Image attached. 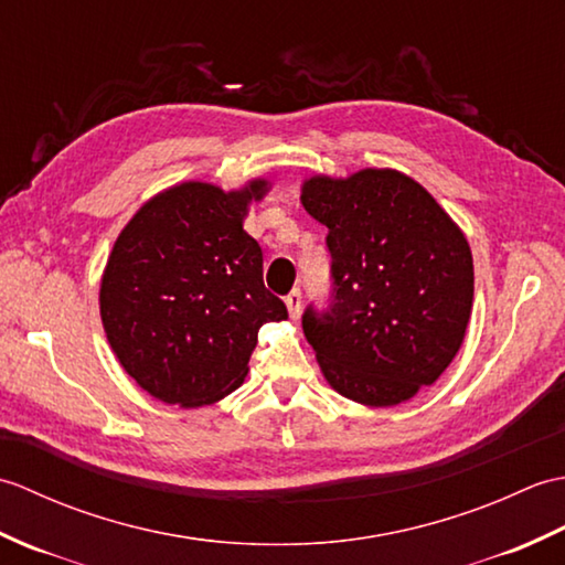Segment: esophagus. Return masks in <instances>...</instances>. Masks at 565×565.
Returning <instances> with one entry per match:
<instances>
[{"label":"esophagus","mask_w":565,"mask_h":565,"mask_svg":"<svg viewBox=\"0 0 565 565\" xmlns=\"http://www.w3.org/2000/svg\"><path fill=\"white\" fill-rule=\"evenodd\" d=\"M301 298H303V296H301V291H298V289H294L289 296L284 298V301H286V308H289V316H291L294 320H296L298 316H301V303H303Z\"/></svg>","instance_id":"34e87169"}]
</instances>
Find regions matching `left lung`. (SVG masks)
<instances>
[{
	"mask_svg": "<svg viewBox=\"0 0 565 565\" xmlns=\"http://www.w3.org/2000/svg\"><path fill=\"white\" fill-rule=\"evenodd\" d=\"M301 201L328 227V310L303 313L322 376L344 398L388 407L431 386L463 342L473 257L425 186L395 170L310 177Z\"/></svg>",
	"mask_w": 565,
	"mask_h": 565,
	"instance_id": "1",
	"label": "left lung"
}]
</instances>
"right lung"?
Instances as JSON below:
<instances>
[{
    "label": "right lung",
    "instance_id": "obj_1",
    "mask_svg": "<svg viewBox=\"0 0 565 565\" xmlns=\"http://www.w3.org/2000/svg\"><path fill=\"white\" fill-rule=\"evenodd\" d=\"M269 182L237 191L184 182L130 218L106 262L99 308L106 340L152 398L196 407L221 401L247 376L257 332L286 320L264 289L262 247L243 231Z\"/></svg>",
    "mask_w": 565,
    "mask_h": 565
}]
</instances>
